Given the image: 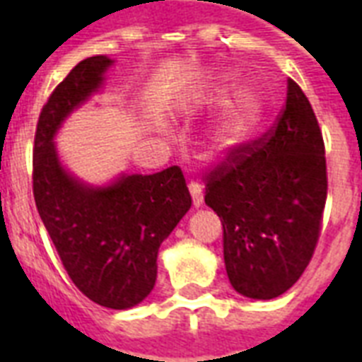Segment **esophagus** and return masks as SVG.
Listing matches in <instances>:
<instances>
[{"label": "esophagus", "mask_w": 362, "mask_h": 362, "mask_svg": "<svg viewBox=\"0 0 362 362\" xmlns=\"http://www.w3.org/2000/svg\"><path fill=\"white\" fill-rule=\"evenodd\" d=\"M189 192H192L193 197V206L199 209V206L203 204V187L199 186L197 182H192V184H189Z\"/></svg>", "instance_id": "34e87169"}]
</instances>
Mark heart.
<instances>
[{
	"label": "heart",
	"mask_w": 362,
	"mask_h": 362,
	"mask_svg": "<svg viewBox=\"0 0 362 362\" xmlns=\"http://www.w3.org/2000/svg\"><path fill=\"white\" fill-rule=\"evenodd\" d=\"M261 115V103L253 93H240L210 136V153L227 158L247 141Z\"/></svg>",
	"instance_id": "b5f03b06"
}]
</instances>
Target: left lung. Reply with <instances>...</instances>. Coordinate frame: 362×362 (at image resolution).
I'll use <instances>...</instances> for the list:
<instances>
[{
  "mask_svg": "<svg viewBox=\"0 0 362 362\" xmlns=\"http://www.w3.org/2000/svg\"><path fill=\"white\" fill-rule=\"evenodd\" d=\"M204 193L223 226L235 291L259 300L286 293L314 255L327 201L323 135L297 82L287 81L276 124L204 176Z\"/></svg>",
  "mask_w": 362,
  "mask_h": 362,
  "instance_id": "1",
  "label": "left lung"
}]
</instances>
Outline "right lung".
<instances>
[{
  "instance_id": "obj_1",
  "label": "right lung",
  "mask_w": 362,
  "mask_h": 362,
  "mask_svg": "<svg viewBox=\"0 0 362 362\" xmlns=\"http://www.w3.org/2000/svg\"><path fill=\"white\" fill-rule=\"evenodd\" d=\"M107 56L76 64L42 107L33 146V197L67 274L90 300L127 310L150 295L158 250L192 206L180 167L122 175L90 187L62 167L54 135L103 82Z\"/></svg>"
}]
</instances>
